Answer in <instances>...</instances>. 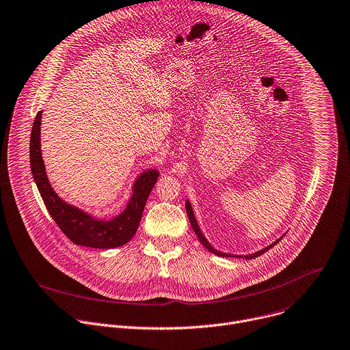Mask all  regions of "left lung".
Wrapping results in <instances>:
<instances>
[{
  "instance_id": "8db88e82",
  "label": "left lung",
  "mask_w": 350,
  "mask_h": 350,
  "mask_svg": "<svg viewBox=\"0 0 350 350\" xmlns=\"http://www.w3.org/2000/svg\"><path fill=\"white\" fill-rule=\"evenodd\" d=\"M185 208H187V214H188V218H189V222H191V226H192V229L195 230V234H196V237H198V239H199V242L210 252V253H213V254H217V256H221V257H229L228 254H224V253H221V252H218V250H215L206 239H204V237L202 235V232H200V229H199V225H198V222H196V219H195V215H193V211H192V207H191V204H189V202L187 200L185 202ZM280 239H283V238H280ZM280 239L279 241H276V242H273L271 246H268V247H265V249H262V250H260V252H257V253H254V254H249V256H246V258H256V257H260L261 254H264L265 252H268L271 247H273L275 245H278L279 242H280ZM232 257H238V256H232Z\"/></svg>"
}]
</instances>
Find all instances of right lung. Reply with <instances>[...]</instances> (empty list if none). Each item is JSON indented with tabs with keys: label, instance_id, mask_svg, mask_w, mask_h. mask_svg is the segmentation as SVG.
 I'll use <instances>...</instances> for the list:
<instances>
[{
	"label": "right lung",
	"instance_id": "obj_1",
	"mask_svg": "<svg viewBox=\"0 0 350 350\" xmlns=\"http://www.w3.org/2000/svg\"><path fill=\"white\" fill-rule=\"evenodd\" d=\"M38 111L30 139V165L42 200L63 234L75 245L94 249H113L128 243L136 234L146 202L158 180L157 170L144 172L133 187V195L120 215L109 221L94 219L79 208L62 200L51 187L41 154V118Z\"/></svg>",
	"mask_w": 350,
	"mask_h": 350
}]
</instances>
